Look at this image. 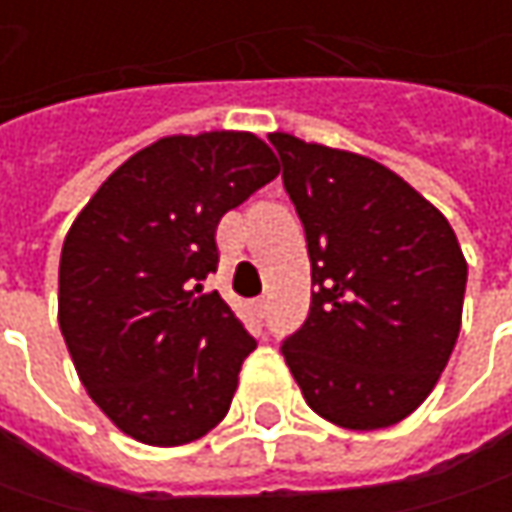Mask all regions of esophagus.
<instances>
[{
	"mask_svg": "<svg viewBox=\"0 0 512 512\" xmlns=\"http://www.w3.org/2000/svg\"><path fill=\"white\" fill-rule=\"evenodd\" d=\"M253 313L259 316V319H265V313H267V299L262 296V299H253Z\"/></svg>",
	"mask_w": 512,
	"mask_h": 512,
	"instance_id": "1",
	"label": "esophagus"
}]
</instances>
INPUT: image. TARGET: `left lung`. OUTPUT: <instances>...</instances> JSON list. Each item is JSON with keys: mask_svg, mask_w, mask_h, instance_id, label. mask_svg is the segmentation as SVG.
I'll list each match as a JSON object with an SVG mask.
<instances>
[{"mask_svg": "<svg viewBox=\"0 0 512 512\" xmlns=\"http://www.w3.org/2000/svg\"><path fill=\"white\" fill-rule=\"evenodd\" d=\"M305 225L310 313L282 342L305 402L347 430L407 419L462 327L467 262L450 222L379 162L270 133Z\"/></svg>", "mask_w": 512, "mask_h": 512, "instance_id": "left-lung-1", "label": "left lung"}]
</instances>
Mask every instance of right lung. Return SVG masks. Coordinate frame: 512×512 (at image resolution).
I'll return each instance as SVG.
<instances>
[{
  "label": "right lung",
  "mask_w": 512,
  "mask_h": 512,
  "mask_svg": "<svg viewBox=\"0 0 512 512\" xmlns=\"http://www.w3.org/2000/svg\"><path fill=\"white\" fill-rule=\"evenodd\" d=\"M276 176L253 133L165 136L70 225L59 327L90 399L136 442H196L227 416L256 339L202 282L219 265V219Z\"/></svg>",
  "instance_id": "obj_1"
}]
</instances>
